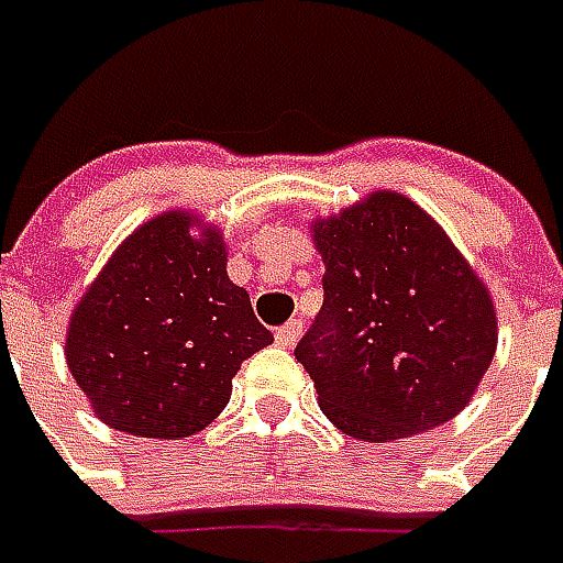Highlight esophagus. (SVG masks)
Masks as SVG:
<instances>
[{"label": "esophagus", "mask_w": 563, "mask_h": 563, "mask_svg": "<svg viewBox=\"0 0 563 563\" xmlns=\"http://www.w3.org/2000/svg\"><path fill=\"white\" fill-rule=\"evenodd\" d=\"M301 332H305V329H301V322L298 320H289L286 322V325H280V329H277V344H280V347H295V344H298V338H301Z\"/></svg>", "instance_id": "obj_1"}]
</instances>
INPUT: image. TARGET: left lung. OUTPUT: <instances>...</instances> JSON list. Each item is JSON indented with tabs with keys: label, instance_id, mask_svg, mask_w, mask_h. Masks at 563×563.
I'll return each mask as SVG.
<instances>
[{
	"label": "left lung",
	"instance_id": "obj_1",
	"mask_svg": "<svg viewBox=\"0 0 563 563\" xmlns=\"http://www.w3.org/2000/svg\"><path fill=\"white\" fill-rule=\"evenodd\" d=\"M322 308L295 347L325 418L390 442L457 415L497 350L490 295L415 200L377 191L313 225Z\"/></svg>",
	"mask_w": 563,
	"mask_h": 563
}]
</instances>
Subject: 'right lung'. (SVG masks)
<instances>
[{"mask_svg": "<svg viewBox=\"0 0 563 563\" xmlns=\"http://www.w3.org/2000/svg\"><path fill=\"white\" fill-rule=\"evenodd\" d=\"M191 216L133 231L78 301L66 363L109 427L143 439L195 435L231 399V377L274 335L250 295L228 280L216 231Z\"/></svg>", "mask_w": 563, "mask_h": 563, "instance_id": "add662e5", "label": "right lung"}]
</instances>
